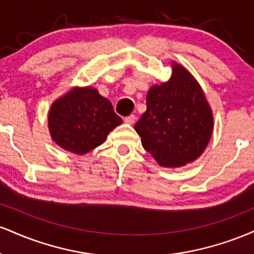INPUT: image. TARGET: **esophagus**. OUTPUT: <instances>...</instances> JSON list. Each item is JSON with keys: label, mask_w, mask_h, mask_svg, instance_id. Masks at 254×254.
Returning <instances> with one entry per match:
<instances>
[{"label": "esophagus", "mask_w": 254, "mask_h": 254, "mask_svg": "<svg viewBox=\"0 0 254 254\" xmlns=\"http://www.w3.org/2000/svg\"><path fill=\"white\" fill-rule=\"evenodd\" d=\"M135 121H136L135 115H130V116H127V117L124 118V122L127 124H133L135 123Z\"/></svg>", "instance_id": "obj_1"}]
</instances>
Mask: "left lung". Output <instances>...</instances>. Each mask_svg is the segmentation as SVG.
Listing matches in <instances>:
<instances>
[{
    "mask_svg": "<svg viewBox=\"0 0 254 254\" xmlns=\"http://www.w3.org/2000/svg\"><path fill=\"white\" fill-rule=\"evenodd\" d=\"M212 127L211 109L200 86L185 68L174 64L171 80L148 92L147 111L135 130L157 164L173 168L203 153Z\"/></svg>",
    "mask_w": 254,
    "mask_h": 254,
    "instance_id": "left-lung-1",
    "label": "left lung"
}]
</instances>
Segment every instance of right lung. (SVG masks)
Segmentation results:
<instances>
[{
    "label": "right lung",
    "instance_id": "add662e5",
    "mask_svg": "<svg viewBox=\"0 0 254 254\" xmlns=\"http://www.w3.org/2000/svg\"><path fill=\"white\" fill-rule=\"evenodd\" d=\"M121 123L110 100L89 87L70 90L55 101L49 112L52 139L75 154H86L100 145Z\"/></svg>",
    "mask_w": 254,
    "mask_h": 254
}]
</instances>
